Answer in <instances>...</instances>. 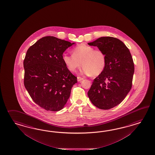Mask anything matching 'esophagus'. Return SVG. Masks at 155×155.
Listing matches in <instances>:
<instances>
[{"label": "esophagus", "instance_id": "1", "mask_svg": "<svg viewBox=\"0 0 155 155\" xmlns=\"http://www.w3.org/2000/svg\"><path fill=\"white\" fill-rule=\"evenodd\" d=\"M84 80V78H82V77H77V80H78V82L81 81L82 80Z\"/></svg>", "mask_w": 155, "mask_h": 155}]
</instances>
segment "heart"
Returning a JSON list of instances; mask_svg holds the SVG:
<instances>
[{"instance_id":"1","label":"heart","mask_w":155,"mask_h":155,"mask_svg":"<svg viewBox=\"0 0 155 155\" xmlns=\"http://www.w3.org/2000/svg\"><path fill=\"white\" fill-rule=\"evenodd\" d=\"M72 53L73 55L64 54L62 56L64 63L71 72H75L81 65V72L86 75L98 76L105 69L107 58L101 50L82 44L75 47Z\"/></svg>"}]
</instances>
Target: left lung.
Listing matches in <instances>:
<instances>
[{
  "instance_id": "left-lung-1",
  "label": "left lung",
  "mask_w": 155,
  "mask_h": 155,
  "mask_svg": "<svg viewBox=\"0 0 155 155\" xmlns=\"http://www.w3.org/2000/svg\"><path fill=\"white\" fill-rule=\"evenodd\" d=\"M88 45L98 47L107 58L105 69L94 79L88 97L98 108H113L131 89L134 64L131 53L122 41L113 37H101Z\"/></svg>"
}]
</instances>
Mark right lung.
Returning a JSON list of instances; mask_svg holds the SVG:
<instances>
[{"label":"right lung","instance_id":"add662e5","mask_svg":"<svg viewBox=\"0 0 155 155\" xmlns=\"http://www.w3.org/2000/svg\"><path fill=\"white\" fill-rule=\"evenodd\" d=\"M74 44L45 36L27 52L23 62L24 86L33 101L47 111L64 108L77 82L62 60L63 53Z\"/></svg>","mask_w":155,"mask_h":155}]
</instances>
